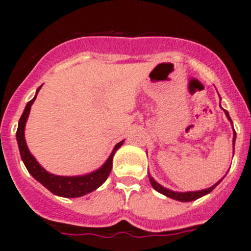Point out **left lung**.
<instances>
[{"instance_id": "left-lung-1", "label": "left lung", "mask_w": 251, "mask_h": 251, "mask_svg": "<svg viewBox=\"0 0 251 251\" xmlns=\"http://www.w3.org/2000/svg\"><path fill=\"white\" fill-rule=\"evenodd\" d=\"M225 113H226V116L228 117V120L231 121V119H229V115L228 112H227L226 109H225ZM232 122V121H231ZM235 139H236V132L233 134V151H235ZM149 180H151V186L154 187V190H157L158 193L163 194V195H166V197L171 198V199H175V201H197V199H199V198L204 197V195H207V194H209L210 191L213 190L214 187L217 186V185L220 184L221 180L217 182L216 185H213L212 187H209V189H205V190H201V191H187V193H176V191H172V190H168V189H166V187L161 186V185L158 184V182H155L153 178L149 176Z\"/></svg>"}]
</instances>
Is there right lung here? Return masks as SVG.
<instances>
[{
    "mask_svg": "<svg viewBox=\"0 0 251 251\" xmlns=\"http://www.w3.org/2000/svg\"><path fill=\"white\" fill-rule=\"evenodd\" d=\"M41 88H38V90ZM37 96L31 100H29L26 107H25L24 112H23L22 117L19 120L18 131H16V139H18L19 151H20V155L24 162L25 167L29 171V174L33 176L37 181H39L44 187H47L48 190L54 195L64 198H77L83 197L85 194L92 193L100 187V185L107 180L109 176V172L112 170V159L115 151L120 148L124 142H120L119 144H116L115 149L111 153L107 162L100 170L92 172L89 175H84V176H73V177H65V176H56L50 172H47L41 165L35 161V158L30 154L26 143H25L24 138V129L25 122L28 120L29 112H30V107L33 102L35 100Z\"/></svg>",
    "mask_w": 251,
    "mask_h": 251,
    "instance_id": "add662e5",
    "label": "right lung"
}]
</instances>
